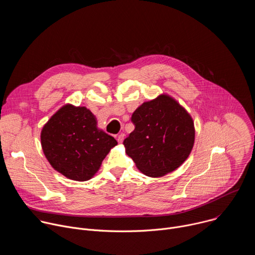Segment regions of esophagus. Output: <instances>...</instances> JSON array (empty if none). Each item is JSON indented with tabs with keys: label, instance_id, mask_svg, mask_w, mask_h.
<instances>
[{
	"label": "esophagus",
	"instance_id": "obj_1",
	"mask_svg": "<svg viewBox=\"0 0 255 255\" xmlns=\"http://www.w3.org/2000/svg\"><path fill=\"white\" fill-rule=\"evenodd\" d=\"M117 140H118L119 143H122L123 140H124V134H119V135L117 136Z\"/></svg>",
	"mask_w": 255,
	"mask_h": 255
}]
</instances>
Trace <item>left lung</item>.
I'll list each match as a JSON object with an SVG mask.
<instances>
[{
	"instance_id": "8db88e82",
	"label": "left lung",
	"mask_w": 255,
	"mask_h": 255,
	"mask_svg": "<svg viewBox=\"0 0 255 255\" xmlns=\"http://www.w3.org/2000/svg\"><path fill=\"white\" fill-rule=\"evenodd\" d=\"M131 121L135 129L123 144L126 154L145 175L163 176L189 157L195 143L194 121L170 96L162 94L144 102Z\"/></svg>"
}]
</instances>
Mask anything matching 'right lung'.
<instances>
[{"instance_id": "right-lung-1", "label": "right lung", "mask_w": 255, "mask_h": 255, "mask_svg": "<svg viewBox=\"0 0 255 255\" xmlns=\"http://www.w3.org/2000/svg\"><path fill=\"white\" fill-rule=\"evenodd\" d=\"M41 146L51 166L69 179L85 181L99 170L102 161L118 144L97 126L86 107L66 104L41 130Z\"/></svg>"}]
</instances>
